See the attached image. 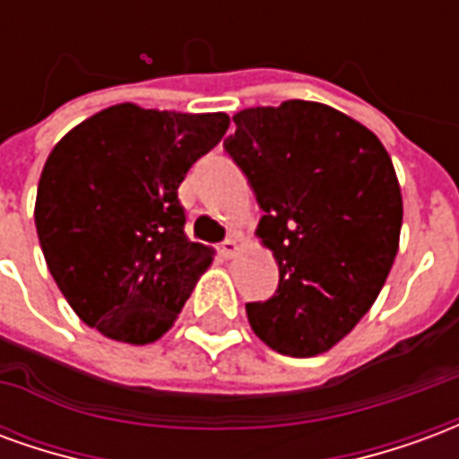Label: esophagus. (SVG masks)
I'll return each mask as SVG.
<instances>
[{"mask_svg": "<svg viewBox=\"0 0 459 459\" xmlns=\"http://www.w3.org/2000/svg\"><path fill=\"white\" fill-rule=\"evenodd\" d=\"M219 250H221V255H223V258H233V255H236V253L240 250L238 238H236V236H230L229 240H223V243H221Z\"/></svg>", "mask_w": 459, "mask_h": 459, "instance_id": "obj_1", "label": "esophagus"}]
</instances>
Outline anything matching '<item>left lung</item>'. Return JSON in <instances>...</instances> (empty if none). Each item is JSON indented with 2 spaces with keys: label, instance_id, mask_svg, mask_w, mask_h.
I'll use <instances>...</instances> for the list:
<instances>
[{
  "label": "left lung",
  "instance_id": "8db88e82",
  "mask_svg": "<svg viewBox=\"0 0 459 459\" xmlns=\"http://www.w3.org/2000/svg\"><path fill=\"white\" fill-rule=\"evenodd\" d=\"M223 150L263 209L255 236L280 285L248 302L255 337L285 356L329 351L371 309L394 268L403 196L374 132L325 103L285 100L233 115Z\"/></svg>",
  "mask_w": 459,
  "mask_h": 459
}]
</instances>
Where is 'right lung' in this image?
I'll list each match as a JSON object with an SVG mask.
<instances>
[{
    "label": "right lung",
    "instance_id": "right-lung-1",
    "mask_svg": "<svg viewBox=\"0 0 459 459\" xmlns=\"http://www.w3.org/2000/svg\"><path fill=\"white\" fill-rule=\"evenodd\" d=\"M226 113L110 105L75 125L41 171L34 221L46 265L88 327L152 344L213 263L184 233L179 184L221 142Z\"/></svg>",
    "mask_w": 459,
    "mask_h": 459
}]
</instances>
